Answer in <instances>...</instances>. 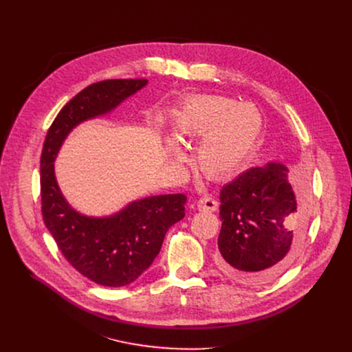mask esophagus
Wrapping results in <instances>:
<instances>
[{
    "label": "esophagus",
    "mask_w": 352,
    "mask_h": 352,
    "mask_svg": "<svg viewBox=\"0 0 352 352\" xmlns=\"http://www.w3.org/2000/svg\"><path fill=\"white\" fill-rule=\"evenodd\" d=\"M197 207L202 211H217L218 210V201L214 199L212 197H202L198 199L197 202Z\"/></svg>",
    "instance_id": "obj_1"
}]
</instances>
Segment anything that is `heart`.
Returning a JSON list of instances; mask_svg holds the SVG:
<instances>
[{"label": "heart", "mask_w": 352, "mask_h": 352, "mask_svg": "<svg viewBox=\"0 0 352 352\" xmlns=\"http://www.w3.org/2000/svg\"><path fill=\"white\" fill-rule=\"evenodd\" d=\"M210 133L202 140L197 162L211 178L235 171L248 157L263 129L261 113L251 104L226 96L195 97L178 118V131L184 135ZM178 160L182 155L177 153Z\"/></svg>", "instance_id": "heart-1"}]
</instances>
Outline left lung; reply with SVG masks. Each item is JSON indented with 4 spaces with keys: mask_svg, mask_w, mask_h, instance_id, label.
I'll list each match as a JSON object with an SVG mask.
<instances>
[{
    "mask_svg": "<svg viewBox=\"0 0 352 352\" xmlns=\"http://www.w3.org/2000/svg\"><path fill=\"white\" fill-rule=\"evenodd\" d=\"M287 174L284 165L271 162L221 190L217 263L238 283L274 280L300 251L307 230V187L292 188Z\"/></svg>",
    "mask_w": 352,
    "mask_h": 352,
    "instance_id": "8db88e82",
    "label": "left lung"
}]
</instances>
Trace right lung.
Listing matches in <instances>:
<instances>
[{"label": "right lung", "mask_w": 352, "mask_h": 352, "mask_svg": "<svg viewBox=\"0 0 352 352\" xmlns=\"http://www.w3.org/2000/svg\"><path fill=\"white\" fill-rule=\"evenodd\" d=\"M148 80L94 82L68 101L52 121L41 153V212L65 260L104 287H124L153 264L164 236L186 215L187 197L168 194L134 201L109 218H88L64 199L54 175V158L71 129L108 113Z\"/></svg>", "instance_id": "right-lung-1"}]
</instances>
